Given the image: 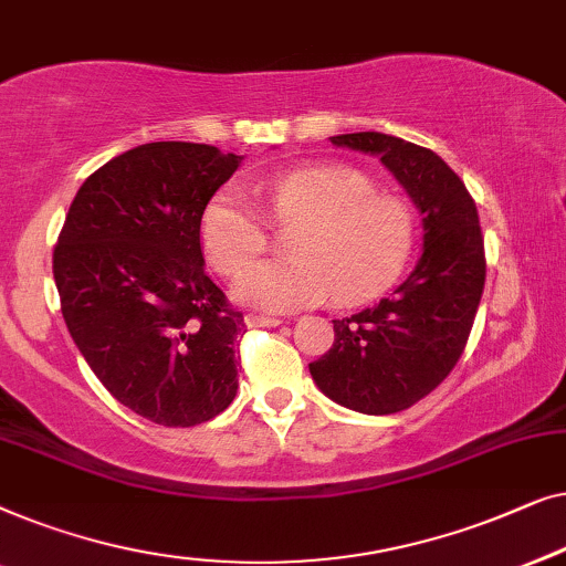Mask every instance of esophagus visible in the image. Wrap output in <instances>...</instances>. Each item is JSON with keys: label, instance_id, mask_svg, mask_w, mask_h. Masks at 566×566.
<instances>
[{"label": "esophagus", "instance_id": "1", "mask_svg": "<svg viewBox=\"0 0 566 566\" xmlns=\"http://www.w3.org/2000/svg\"><path fill=\"white\" fill-rule=\"evenodd\" d=\"M282 323H284L282 317H272V315H256V313L245 315V325H256V328H276V325Z\"/></svg>", "mask_w": 566, "mask_h": 566}]
</instances>
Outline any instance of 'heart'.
<instances>
[{
	"label": "heart",
	"mask_w": 566,
	"mask_h": 566,
	"mask_svg": "<svg viewBox=\"0 0 566 566\" xmlns=\"http://www.w3.org/2000/svg\"><path fill=\"white\" fill-rule=\"evenodd\" d=\"M280 226H300L290 238L294 259L245 266L266 245V226L238 187L212 197L202 214V249L222 274H235L233 294L266 313L321 305L336 294L344 305L371 300L400 274L412 243L405 202L374 192L364 174L346 166H310L266 187Z\"/></svg>",
	"instance_id": "obj_1"
}]
</instances>
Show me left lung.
<instances>
[{
	"label": "left lung",
	"mask_w": 566,
	"mask_h": 566,
	"mask_svg": "<svg viewBox=\"0 0 566 566\" xmlns=\"http://www.w3.org/2000/svg\"><path fill=\"white\" fill-rule=\"evenodd\" d=\"M377 156L423 214V253L389 297L333 321L331 352L310 364L317 389L364 416H389L433 392L464 352L484 290L476 205L441 156L385 133L333 135Z\"/></svg>",
	"instance_id": "8db88e82"
}]
</instances>
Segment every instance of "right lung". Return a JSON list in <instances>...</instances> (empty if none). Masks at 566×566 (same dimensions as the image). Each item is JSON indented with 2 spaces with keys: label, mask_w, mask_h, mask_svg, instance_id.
Instances as JSON below:
<instances>
[{
  "label": "right lung",
  "mask_w": 566,
  "mask_h": 566,
  "mask_svg": "<svg viewBox=\"0 0 566 566\" xmlns=\"http://www.w3.org/2000/svg\"><path fill=\"white\" fill-rule=\"evenodd\" d=\"M243 156L158 140L78 187L53 251L74 344L117 402L158 426L220 416L238 392L243 313L205 274L207 202Z\"/></svg>",
  "instance_id": "obj_1"
}]
</instances>
